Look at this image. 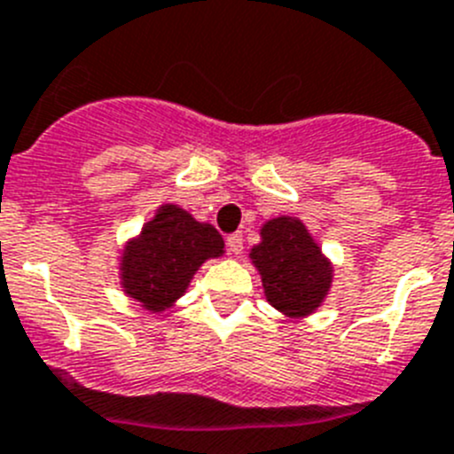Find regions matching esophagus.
Masks as SVG:
<instances>
[{"instance_id":"esophagus-1","label":"esophagus","mask_w":454,"mask_h":454,"mask_svg":"<svg viewBox=\"0 0 454 454\" xmlns=\"http://www.w3.org/2000/svg\"><path fill=\"white\" fill-rule=\"evenodd\" d=\"M226 244H228V251H231V254H235V255L242 254V249H244L242 232H232V235H228Z\"/></svg>"}]
</instances>
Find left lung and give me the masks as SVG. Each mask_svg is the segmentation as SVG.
Wrapping results in <instances>:
<instances>
[{"mask_svg":"<svg viewBox=\"0 0 454 454\" xmlns=\"http://www.w3.org/2000/svg\"><path fill=\"white\" fill-rule=\"evenodd\" d=\"M260 238L249 255L262 276L267 301L287 317L313 313L329 293L333 267L310 232L294 216H278L262 226Z\"/></svg>","mask_w":454,"mask_h":454,"instance_id":"left-lung-1","label":"left lung"}]
</instances>
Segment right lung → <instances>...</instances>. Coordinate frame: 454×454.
I'll return each mask as SVG.
<instances>
[{"instance_id":"obj_1","label":"right lung","mask_w":454,"mask_h":454,"mask_svg":"<svg viewBox=\"0 0 454 454\" xmlns=\"http://www.w3.org/2000/svg\"><path fill=\"white\" fill-rule=\"evenodd\" d=\"M223 254V239L210 223L196 222L178 205H161L139 238L129 239L121 260L125 294L160 313L183 297L196 270Z\"/></svg>"}]
</instances>
